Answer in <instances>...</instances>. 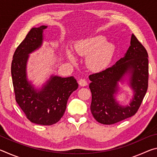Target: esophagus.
Instances as JSON below:
<instances>
[{
  "label": "esophagus",
  "instance_id": "esophagus-1",
  "mask_svg": "<svg viewBox=\"0 0 157 157\" xmlns=\"http://www.w3.org/2000/svg\"><path fill=\"white\" fill-rule=\"evenodd\" d=\"M79 84L81 86H85L87 85V82L84 79H80L79 80Z\"/></svg>",
  "mask_w": 157,
  "mask_h": 157
}]
</instances>
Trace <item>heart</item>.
<instances>
[{
  "instance_id": "obj_1",
  "label": "heart",
  "mask_w": 157,
  "mask_h": 157,
  "mask_svg": "<svg viewBox=\"0 0 157 157\" xmlns=\"http://www.w3.org/2000/svg\"><path fill=\"white\" fill-rule=\"evenodd\" d=\"M75 49L79 55L87 57L86 63L88 68L98 71L110 63L115 52V46L107 41L105 36L98 35L78 42ZM67 56L71 62H75V58L70 50L67 51Z\"/></svg>"
}]
</instances>
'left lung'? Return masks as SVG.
Segmentation results:
<instances>
[{
	"mask_svg": "<svg viewBox=\"0 0 157 157\" xmlns=\"http://www.w3.org/2000/svg\"><path fill=\"white\" fill-rule=\"evenodd\" d=\"M148 55L132 34L124 57L102 72L89 75L91 111L98 123L112 124L134 116L141 105L148 86ZM127 80L133 91L130 104L121 105L115 99L119 82Z\"/></svg>",
	"mask_w": 157,
	"mask_h": 157,
	"instance_id": "8db88e82",
	"label": "left lung"
}]
</instances>
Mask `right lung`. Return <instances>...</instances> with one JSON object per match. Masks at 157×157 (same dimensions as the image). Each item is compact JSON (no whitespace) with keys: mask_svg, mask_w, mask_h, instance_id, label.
<instances>
[{"mask_svg":"<svg viewBox=\"0 0 157 157\" xmlns=\"http://www.w3.org/2000/svg\"><path fill=\"white\" fill-rule=\"evenodd\" d=\"M47 25L33 28L13 55L11 66L16 101L28 120L41 125H51L63 116L68 98L78 88L73 76L62 78L52 75L41 88L29 81L27 63L29 55L42 46Z\"/></svg>","mask_w":157,"mask_h":157,"instance_id":"obj_1","label":"right lung"}]
</instances>
